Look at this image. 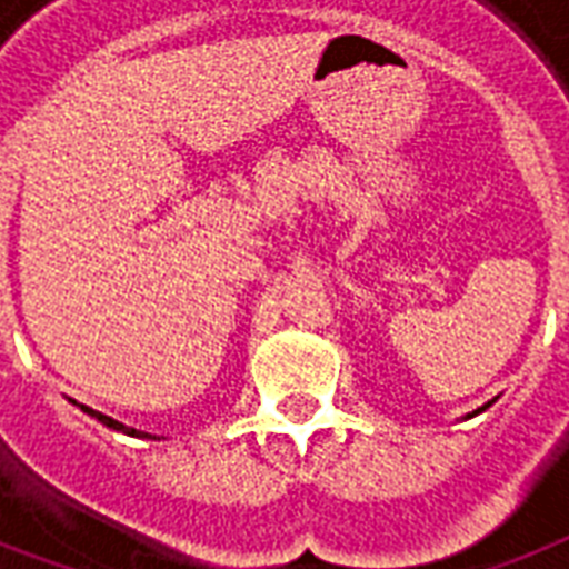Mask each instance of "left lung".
Returning a JSON list of instances; mask_svg holds the SVG:
<instances>
[{"mask_svg":"<svg viewBox=\"0 0 569 569\" xmlns=\"http://www.w3.org/2000/svg\"><path fill=\"white\" fill-rule=\"evenodd\" d=\"M487 407H492V400H490V403H483V407H481V409H475V412H469V416H466V418H472V416H478V412H483V409H487Z\"/></svg>","mask_w":569,"mask_h":569,"instance_id":"left-lung-1","label":"left lung"}]
</instances>
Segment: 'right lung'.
I'll return each mask as SVG.
<instances>
[{"label": "right lung", "instance_id": "add662e5", "mask_svg": "<svg viewBox=\"0 0 569 569\" xmlns=\"http://www.w3.org/2000/svg\"><path fill=\"white\" fill-rule=\"evenodd\" d=\"M73 403H77V400H73ZM77 407L82 409V412H88V416H91V418H97V421H100V425L109 427V430H118V433L136 436V439H160V436H151V433H144V430H136V427L121 425V421H116V418L103 416V412H97V409H91V407H82V403H77Z\"/></svg>", "mask_w": 569, "mask_h": 569}]
</instances>
